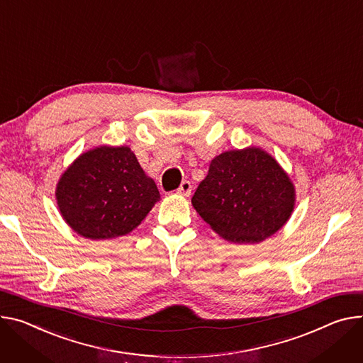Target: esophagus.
<instances>
[{
	"label": "esophagus",
	"instance_id": "34e87169",
	"mask_svg": "<svg viewBox=\"0 0 363 363\" xmlns=\"http://www.w3.org/2000/svg\"><path fill=\"white\" fill-rule=\"evenodd\" d=\"M191 191H192V186H191V182H189V181H182L181 185H179V188L177 189V192H178L179 195H185V196H188V195L191 194Z\"/></svg>",
	"mask_w": 363,
	"mask_h": 363
}]
</instances>
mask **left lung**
<instances>
[{
  "label": "left lung",
  "mask_w": 363,
  "mask_h": 363,
  "mask_svg": "<svg viewBox=\"0 0 363 363\" xmlns=\"http://www.w3.org/2000/svg\"><path fill=\"white\" fill-rule=\"evenodd\" d=\"M294 185L278 162L257 147L230 150L210 163L192 206L214 232L233 243H259L286 223Z\"/></svg>",
  "instance_id": "8db88e82"
}]
</instances>
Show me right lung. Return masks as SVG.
Here are the masks:
<instances>
[{
    "label": "right lung",
    "mask_w": 363,
    "mask_h": 363,
    "mask_svg": "<svg viewBox=\"0 0 363 363\" xmlns=\"http://www.w3.org/2000/svg\"><path fill=\"white\" fill-rule=\"evenodd\" d=\"M159 199L156 184L125 146H101L81 155L56 188L65 221L92 240L130 233Z\"/></svg>",
    "instance_id": "right-lung-1"
}]
</instances>
